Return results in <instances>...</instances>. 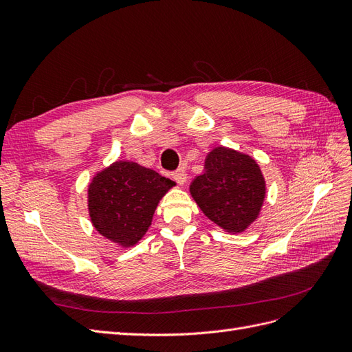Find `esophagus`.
<instances>
[{
  "mask_svg": "<svg viewBox=\"0 0 352 352\" xmlns=\"http://www.w3.org/2000/svg\"><path fill=\"white\" fill-rule=\"evenodd\" d=\"M172 177L176 180L179 185H184L186 182L188 175H186V172H185L184 168H179V170H176V172L172 173Z\"/></svg>",
  "mask_w": 352,
  "mask_h": 352,
  "instance_id": "34e87169",
  "label": "esophagus"
}]
</instances>
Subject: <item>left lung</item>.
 <instances>
[{
	"label": "left lung",
	"instance_id": "obj_1",
	"mask_svg": "<svg viewBox=\"0 0 352 352\" xmlns=\"http://www.w3.org/2000/svg\"><path fill=\"white\" fill-rule=\"evenodd\" d=\"M201 211L230 233H241L258 217L265 182L255 160L225 146L212 150L204 172L189 186Z\"/></svg>",
	"mask_w": 352,
	"mask_h": 352
}]
</instances>
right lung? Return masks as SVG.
Returning <instances> with one entry per match:
<instances>
[{"mask_svg": "<svg viewBox=\"0 0 352 352\" xmlns=\"http://www.w3.org/2000/svg\"><path fill=\"white\" fill-rule=\"evenodd\" d=\"M175 185L151 168L116 162L94 176L88 210L94 228L122 247H132L151 226L160 199Z\"/></svg>", "mask_w": 352, "mask_h": 352, "instance_id": "obj_1", "label": "right lung"}]
</instances>
